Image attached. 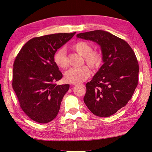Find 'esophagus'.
Wrapping results in <instances>:
<instances>
[{"label": "esophagus", "mask_w": 152, "mask_h": 152, "mask_svg": "<svg viewBox=\"0 0 152 152\" xmlns=\"http://www.w3.org/2000/svg\"><path fill=\"white\" fill-rule=\"evenodd\" d=\"M76 85V86H82V87H83V88L85 87V85H83V84H80V85Z\"/></svg>", "instance_id": "1"}]
</instances>
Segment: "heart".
Listing matches in <instances>:
<instances>
[{"label":"heart","instance_id":"b5f03b06","mask_svg":"<svg viewBox=\"0 0 152 152\" xmlns=\"http://www.w3.org/2000/svg\"><path fill=\"white\" fill-rule=\"evenodd\" d=\"M76 51L83 56L86 63L93 68L98 67L102 62V55L98 51H91L92 47L88 42L79 41L73 46ZM54 61L58 67L65 69L68 65L66 51L64 48H61L56 52ZM91 71L87 66L72 67L64 74L65 80L71 83L78 84L86 80L90 76Z\"/></svg>","mask_w":152,"mask_h":152}]
</instances>
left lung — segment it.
I'll list each match as a JSON object with an SVG mask.
<instances>
[{
  "label": "left lung",
  "instance_id": "left-lung-1",
  "mask_svg": "<svg viewBox=\"0 0 152 152\" xmlns=\"http://www.w3.org/2000/svg\"><path fill=\"white\" fill-rule=\"evenodd\" d=\"M101 47L103 64L86 83L84 102L94 115L108 117L124 107L138 85L139 66L132 48L125 41L102 30L77 34Z\"/></svg>",
  "mask_w": 152,
  "mask_h": 152
}]
</instances>
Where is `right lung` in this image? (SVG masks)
I'll use <instances>...</instances> for the list:
<instances>
[{
	"mask_svg": "<svg viewBox=\"0 0 152 152\" xmlns=\"http://www.w3.org/2000/svg\"><path fill=\"white\" fill-rule=\"evenodd\" d=\"M75 34L59 33L32 38L16 56L12 88L22 110L33 121L47 123L58 114L69 85L55 84L63 74L54 56Z\"/></svg>",
	"mask_w": 152,
	"mask_h": 152,
	"instance_id": "add662e5",
	"label": "right lung"
}]
</instances>
